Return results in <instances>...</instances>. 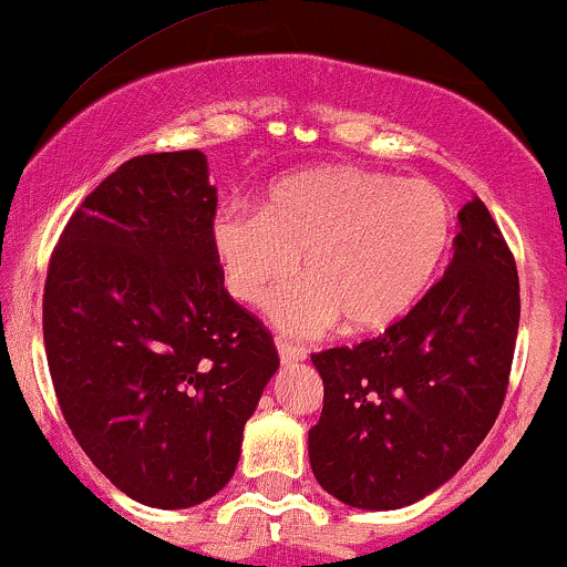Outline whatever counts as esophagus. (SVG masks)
Instances as JSON below:
<instances>
[{"mask_svg":"<svg viewBox=\"0 0 567 567\" xmlns=\"http://www.w3.org/2000/svg\"><path fill=\"white\" fill-rule=\"evenodd\" d=\"M278 357H281L284 364H295L302 362L308 357V351L297 343H286V340H278Z\"/></svg>","mask_w":567,"mask_h":567,"instance_id":"esophagus-1","label":"esophagus"}]
</instances>
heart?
Instances as JSON below:
<instances>
[{"instance_id":"heart-1","label":"heart","mask_w":567,"mask_h":567,"mask_svg":"<svg viewBox=\"0 0 567 567\" xmlns=\"http://www.w3.org/2000/svg\"><path fill=\"white\" fill-rule=\"evenodd\" d=\"M213 251L235 300L257 306L297 272L306 281L272 300L286 332L319 334L398 324L435 284L454 237V210L430 181L364 167L291 175L259 210L227 205L210 227Z\"/></svg>"}]
</instances>
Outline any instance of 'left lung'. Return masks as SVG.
<instances>
[{
    "label": "left lung",
    "instance_id": "8db88e82",
    "mask_svg": "<svg viewBox=\"0 0 567 567\" xmlns=\"http://www.w3.org/2000/svg\"><path fill=\"white\" fill-rule=\"evenodd\" d=\"M519 276L478 197L460 210L454 259L379 338L310 354L324 408L308 432L313 476L346 505L422 501L476 452L508 392Z\"/></svg>",
    "mask_w": 567,
    "mask_h": 567
}]
</instances>
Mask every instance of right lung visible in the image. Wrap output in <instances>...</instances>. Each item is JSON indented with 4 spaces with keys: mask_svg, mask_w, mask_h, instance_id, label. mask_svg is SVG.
<instances>
[{
    "mask_svg": "<svg viewBox=\"0 0 567 567\" xmlns=\"http://www.w3.org/2000/svg\"><path fill=\"white\" fill-rule=\"evenodd\" d=\"M203 151L121 164L70 216L42 295L56 400L132 501L188 508L224 489L278 370L272 334L224 289Z\"/></svg>",
    "mask_w": 567,
    "mask_h": 567,
    "instance_id": "right-lung-1",
    "label": "right lung"
}]
</instances>
